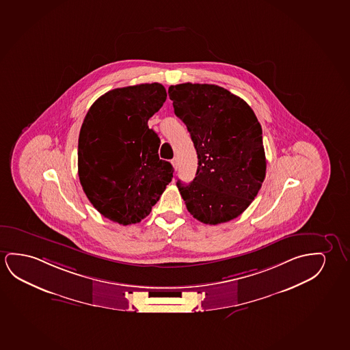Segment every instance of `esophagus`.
<instances>
[{
    "instance_id": "34e87169",
    "label": "esophagus",
    "mask_w": 350,
    "mask_h": 350,
    "mask_svg": "<svg viewBox=\"0 0 350 350\" xmlns=\"http://www.w3.org/2000/svg\"><path fill=\"white\" fill-rule=\"evenodd\" d=\"M171 163H172V166H173V168H174V171H177L178 160H177V159H176V157H174V159H173L172 161H171Z\"/></svg>"
}]
</instances>
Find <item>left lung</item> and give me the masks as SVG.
Returning a JSON list of instances; mask_svg holds the SVG:
<instances>
[{
    "label": "left lung",
    "mask_w": 350,
    "mask_h": 350,
    "mask_svg": "<svg viewBox=\"0 0 350 350\" xmlns=\"http://www.w3.org/2000/svg\"><path fill=\"white\" fill-rule=\"evenodd\" d=\"M168 96L198 152L196 177L189 184L177 182L189 213L209 225L237 218L266 176L258 118L241 97L214 84L171 85Z\"/></svg>",
    "instance_id": "left-lung-1"
}]
</instances>
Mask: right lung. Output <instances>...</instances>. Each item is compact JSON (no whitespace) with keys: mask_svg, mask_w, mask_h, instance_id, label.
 <instances>
[{"mask_svg":"<svg viewBox=\"0 0 350 350\" xmlns=\"http://www.w3.org/2000/svg\"><path fill=\"white\" fill-rule=\"evenodd\" d=\"M159 83L118 88L92 103L78 139V174L89 201L114 223H139L172 180L148 120L166 101Z\"/></svg>","mask_w":350,"mask_h":350,"instance_id":"obj_1","label":"right lung"}]
</instances>
